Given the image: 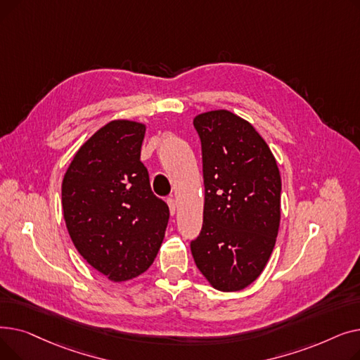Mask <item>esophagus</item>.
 <instances>
[{"instance_id": "1", "label": "esophagus", "mask_w": 360, "mask_h": 360, "mask_svg": "<svg viewBox=\"0 0 360 360\" xmlns=\"http://www.w3.org/2000/svg\"><path fill=\"white\" fill-rule=\"evenodd\" d=\"M167 205H169L170 214L175 216V213H176V201L174 198H167Z\"/></svg>"}]
</instances>
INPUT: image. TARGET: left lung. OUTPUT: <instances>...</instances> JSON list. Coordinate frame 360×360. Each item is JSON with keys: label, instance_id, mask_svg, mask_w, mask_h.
<instances>
[{"label": "left lung", "instance_id": "obj_1", "mask_svg": "<svg viewBox=\"0 0 360 360\" xmlns=\"http://www.w3.org/2000/svg\"><path fill=\"white\" fill-rule=\"evenodd\" d=\"M202 228L191 242L198 270L221 292H238L258 278L276 245L281 179L270 147L235 113H200Z\"/></svg>", "mask_w": 360, "mask_h": 360}]
</instances>
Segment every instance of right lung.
<instances>
[{
  "label": "right lung",
  "instance_id": "1",
  "mask_svg": "<svg viewBox=\"0 0 360 360\" xmlns=\"http://www.w3.org/2000/svg\"><path fill=\"white\" fill-rule=\"evenodd\" d=\"M146 125L115 120L74 155L63 179V213L80 255L112 281L153 264L169 220L140 160Z\"/></svg>",
  "mask_w": 360,
  "mask_h": 360
}]
</instances>
